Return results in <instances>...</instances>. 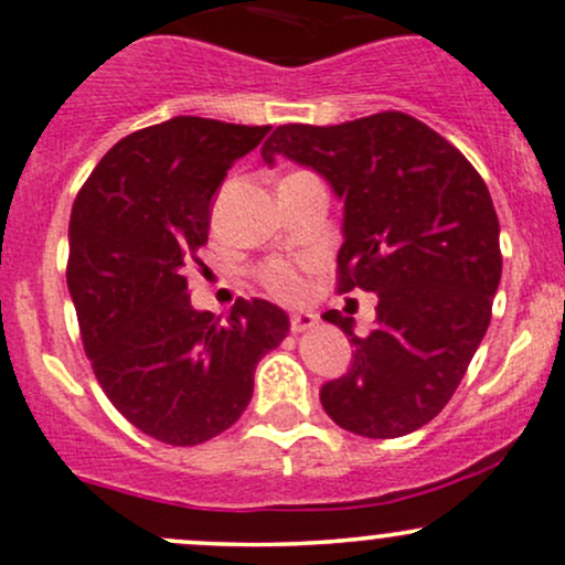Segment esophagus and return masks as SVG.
<instances>
[{"label": "esophagus", "instance_id": "obj_1", "mask_svg": "<svg viewBox=\"0 0 565 565\" xmlns=\"http://www.w3.org/2000/svg\"><path fill=\"white\" fill-rule=\"evenodd\" d=\"M313 324H317V317H313V313H292V317H289V330L292 332H306L311 330Z\"/></svg>", "mask_w": 565, "mask_h": 565}]
</instances>
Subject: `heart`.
Returning a JSON list of instances; mask_svg holds the SVG:
<instances>
[{
  "mask_svg": "<svg viewBox=\"0 0 565 565\" xmlns=\"http://www.w3.org/2000/svg\"><path fill=\"white\" fill-rule=\"evenodd\" d=\"M257 281L263 284V289L273 298L284 302L300 300L302 289H306V281H302L300 267L295 263H287V259H267L257 267Z\"/></svg>",
  "mask_w": 565,
  "mask_h": 565,
  "instance_id": "1",
  "label": "heart"
}]
</instances>
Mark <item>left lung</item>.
Returning <instances> with one entry per match:
<instances>
[{"instance_id":"1","label":"left lung","mask_w":565,"mask_h":565,"mask_svg":"<svg viewBox=\"0 0 565 565\" xmlns=\"http://www.w3.org/2000/svg\"><path fill=\"white\" fill-rule=\"evenodd\" d=\"M322 173L343 200L338 292L379 295L376 328L328 311L354 343L349 373L319 392L343 430L397 438L455 395L501 281L498 216L482 175L441 135L401 110L335 127L284 124L263 146Z\"/></svg>"}]
</instances>
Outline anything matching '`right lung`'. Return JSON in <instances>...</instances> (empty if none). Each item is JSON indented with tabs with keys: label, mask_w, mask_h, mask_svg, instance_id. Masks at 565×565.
<instances>
[{
	"label": "right lung",
	"mask_w": 565,
	"mask_h": 565,
	"mask_svg": "<svg viewBox=\"0 0 565 565\" xmlns=\"http://www.w3.org/2000/svg\"><path fill=\"white\" fill-rule=\"evenodd\" d=\"M270 127L175 116L99 159L70 216L67 287L86 358L113 406L173 447L218 436L246 412L257 362L284 341L273 302L194 311L183 267L200 263L211 200Z\"/></svg>",
	"instance_id": "1"
}]
</instances>
